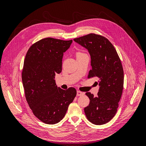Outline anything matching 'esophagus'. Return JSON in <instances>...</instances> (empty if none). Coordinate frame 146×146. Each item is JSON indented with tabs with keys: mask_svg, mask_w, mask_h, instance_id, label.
Returning <instances> with one entry per match:
<instances>
[{
	"mask_svg": "<svg viewBox=\"0 0 146 146\" xmlns=\"http://www.w3.org/2000/svg\"><path fill=\"white\" fill-rule=\"evenodd\" d=\"M84 92H81V91H77V95L78 96H83V95H84Z\"/></svg>",
	"mask_w": 146,
	"mask_h": 146,
	"instance_id": "esophagus-1",
	"label": "esophagus"
}]
</instances>
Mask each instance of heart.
<instances>
[{
	"label": "heart",
	"instance_id": "1",
	"mask_svg": "<svg viewBox=\"0 0 146 146\" xmlns=\"http://www.w3.org/2000/svg\"><path fill=\"white\" fill-rule=\"evenodd\" d=\"M82 54H82V53H81V52H78V53H77V56H79V55H81Z\"/></svg>",
	"mask_w": 146,
	"mask_h": 146
}]
</instances>
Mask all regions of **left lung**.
Segmentation results:
<instances>
[{"label": "left lung", "instance_id": "left-lung-1", "mask_svg": "<svg viewBox=\"0 0 146 146\" xmlns=\"http://www.w3.org/2000/svg\"><path fill=\"white\" fill-rule=\"evenodd\" d=\"M74 41L88 50L91 56V69L88 78H99V90L94 97L86 95L90 102L84 108L88 121L95 125L108 122L115 115L123 86V70L121 61L112 44L107 38L91 33Z\"/></svg>", "mask_w": 146, "mask_h": 146}]
</instances>
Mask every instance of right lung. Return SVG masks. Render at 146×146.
Masks as SVG:
<instances>
[{"label": "right lung", "mask_w": 146, "mask_h": 146, "mask_svg": "<svg viewBox=\"0 0 146 146\" xmlns=\"http://www.w3.org/2000/svg\"><path fill=\"white\" fill-rule=\"evenodd\" d=\"M72 40L46 38L35 42L26 54L22 72L25 98L34 115L47 124L62 120L77 94L74 88L57 87L56 74L62 70L63 53Z\"/></svg>", "instance_id": "right-lung-1"}]
</instances>
